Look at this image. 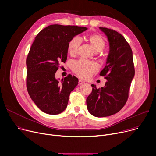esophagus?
<instances>
[{
    "instance_id": "34e87169",
    "label": "esophagus",
    "mask_w": 156,
    "mask_h": 156,
    "mask_svg": "<svg viewBox=\"0 0 156 156\" xmlns=\"http://www.w3.org/2000/svg\"><path fill=\"white\" fill-rule=\"evenodd\" d=\"M83 83H85V82H84L83 81L81 80H79V81H78V85H82V84H83Z\"/></svg>"
}]
</instances>
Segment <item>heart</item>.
Wrapping results in <instances>:
<instances>
[{"label":"heart","mask_w":156,"mask_h":156,"mask_svg":"<svg viewBox=\"0 0 156 156\" xmlns=\"http://www.w3.org/2000/svg\"><path fill=\"white\" fill-rule=\"evenodd\" d=\"M87 41L95 52L101 51L105 47V40L102 36L99 34H92L88 36ZM81 43V40L78 37H74L69 41L68 50L71 55L74 56L78 53ZM97 65L95 62L83 59L74 62L72 65L73 72L81 78H87L90 76L94 73L97 71Z\"/></svg>","instance_id":"obj_1"}]
</instances>
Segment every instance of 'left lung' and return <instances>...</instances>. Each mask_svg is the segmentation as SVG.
Wrapping results in <instances>:
<instances>
[{"instance_id":"obj_1","label":"left lung","mask_w":156,"mask_h":156,"mask_svg":"<svg viewBox=\"0 0 156 156\" xmlns=\"http://www.w3.org/2000/svg\"><path fill=\"white\" fill-rule=\"evenodd\" d=\"M107 36L109 52L100 75L107 79L105 86L92 92L87 99L89 112L95 117H106L119 112L125 105L135 75L132 48L124 37L116 31L99 27Z\"/></svg>"}]
</instances>
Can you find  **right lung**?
Masks as SVG:
<instances>
[{"instance_id": "1", "label": "right lung", "mask_w": 156, "mask_h": 156, "mask_svg": "<svg viewBox=\"0 0 156 156\" xmlns=\"http://www.w3.org/2000/svg\"><path fill=\"white\" fill-rule=\"evenodd\" d=\"M87 28L52 24L41 30L27 58V87L32 101L44 112L55 115L67 108L70 93L78 84L71 75L59 81L55 73L67 59L69 41Z\"/></svg>"}]
</instances>
